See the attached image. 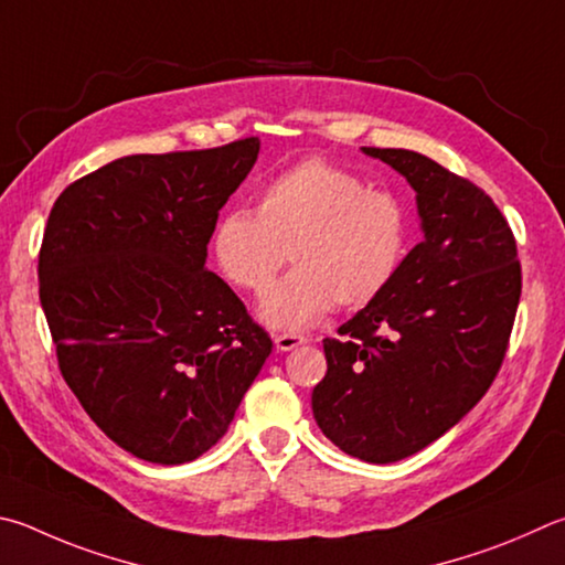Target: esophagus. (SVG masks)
<instances>
[{"mask_svg": "<svg viewBox=\"0 0 565 565\" xmlns=\"http://www.w3.org/2000/svg\"><path fill=\"white\" fill-rule=\"evenodd\" d=\"M306 341H309V338L296 335V333H279V335H274L276 351H281V353H289V351H294V348L303 345Z\"/></svg>", "mask_w": 565, "mask_h": 565, "instance_id": "1", "label": "esophagus"}]
</instances>
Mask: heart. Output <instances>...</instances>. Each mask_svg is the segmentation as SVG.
I'll use <instances>...</instances> for the list:
<instances>
[{
  "mask_svg": "<svg viewBox=\"0 0 565 565\" xmlns=\"http://www.w3.org/2000/svg\"><path fill=\"white\" fill-rule=\"evenodd\" d=\"M413 222L397 194L373 190L323 158L294 162L262 184L256 212L232 207L212 232V259L242 291L262 294L286 259L296 269L262 301V321L306 331L333 309H365L393 286Z\"/></svg>",
  "mask_w": 565,
  "mask_h": 565,
  "instance_id": "1",
  "label": "heart"
}]
</instances>
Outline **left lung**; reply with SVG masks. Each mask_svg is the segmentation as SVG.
Returning <instances> with one entry per match:
<instances>
[{"label": "left lung", "instance_id": "8db88e82", "mask_svg": "<svg viewBox=\"0 0 565 565\" xmlns=\"http://www.w3.org/2000/svg\"><path fill=\"white\" fill-rule=\"evenodd\" d=\"M413 184L425 239L393 286L323 338L311 405L321 433L373 465L455 427L494 383L521 296L516 239L494 200L403 148H363Z\"/></svg>", "mask_w": 565, "mask_h": 565}]
</instances>
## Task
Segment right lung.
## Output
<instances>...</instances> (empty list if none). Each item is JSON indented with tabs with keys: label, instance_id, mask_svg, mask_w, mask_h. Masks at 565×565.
I'll list each match as a JSON object with an SVG mask.
<instances>
[{
	"label": "right lung",
	"instance_id": "1",
	"mask_svg": "<svg viewBox=\"0 0 565 565\" xmlns=\"http://www.w3.org/2000/svg\"><path fill=\"white\" fill-rule=\"evenodd\" d=\"M259 138L128 156L71 182L39 252L58 371L126 452L182 465L227 433L271 338L204 269L220 210Z\"/></svg>",
	"mask_w": 565,
	"mask_h": 565
}]
</instances>
